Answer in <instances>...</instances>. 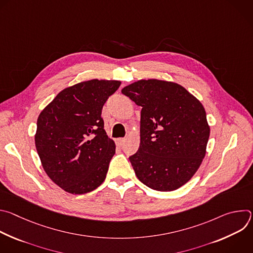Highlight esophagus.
Returning <instances> with one entry per match:
<instances>
[{
    "mask_svg": "<svg viewBox=\"0 0 253 253\" xmlns=\"http://www.w3.org/2000/svg\"><path fill=\"white\" fill-rule=\"evenodd\" d=\"M125 142H126L125 138H118L116 140V144H117V146H119V147H122L125 144Z\"/></svg>",
    "mask_w": 253,
    "mask_h": 253,
    "instance_id": "obj_1",
    "label": "esophagus"
}]
</instances>
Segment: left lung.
<instances>
[{"mask_svg": "<svg viewBox=\"0 0 253 253\" xmlns=\"http://www.w3.org/2000/svg\"><path fill=\"white\" fill-rule=\"evenodd\" d=\"M122 94L141 106L140 146L129 157L140 181L157 191H173L198 170L210 127L204 107L181 85L140 80Z\"/></svg>", "mask_w": 253, "mask_h": 253, "instance_id": "8db88e82", "label": "left lung"}]
</instances>
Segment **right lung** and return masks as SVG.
Here are the masks:
<instances>
[{
    "label": "right lung",
    "mask_w": 253,
    "mask_h": 253,
    "mask_svg": "<svg viewBox=\"0 0 253 253\" xmlns=\"http://www.w3.org/2000/svg\"><path fill=\"white\" fill-rule=\"evenodd\" d=\"M120 85L98 79L78 83L61 91L40 113L36 149L47 175L66 192L84 194L105 180L116 146L101 113Z\"/></svg>",
    "instance_id": "obj_1"
}]
</instances>
